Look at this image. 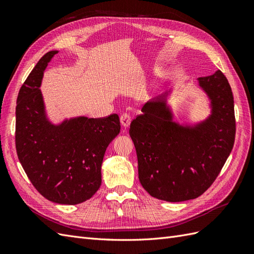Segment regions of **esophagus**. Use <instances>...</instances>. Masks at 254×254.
Here are the masks:
<instances>
[{
    "label": "esophagus",
    "instance_id": "obj_1",
    "mask_svg": "<svg viewBox=\"0 0 254 254\" xmlns=\"http://www.w3.org/2000/svg\"><path fill=\"white\" fill-rule=\"evenodd\" d=\"M120 121H121V125H122L123 127H124V128H127V127L130 125V123H131V118H130L129 114L123 113V114L121 115Z\"/></svg>",
    "mask_w": 254,
    "mask_h": 254
}]
</instances>
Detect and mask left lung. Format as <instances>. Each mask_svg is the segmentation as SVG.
Segmentation results:
<instances>
[{"instance_id":"8db88e82","label":"left lung","mask_w":254,"mask_h":254,"mask_svg":"<svg viewBox=\"0 0 254 254\" xmlns=\"http://www.w3.org/2000/svg\"><path fill=\"white\" fill-rule=\"evenodd\" d=\"M210 114L195 124H180L168 90L146 103L131 122L129 134L137 157L142 187L161 200L180 202L202 195L217 178L235 139L233 94L219 70L199 77Z\"/></svg>"}]
</instances>
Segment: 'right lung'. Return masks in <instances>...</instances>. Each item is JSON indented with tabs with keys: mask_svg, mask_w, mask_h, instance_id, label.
I'll return each mask as SVG.
<instances>
[{
	"mask_svg": "<svg viewBox=\"0 0 254 254\" xmlns=\"http://www.w3.org/2000/svg\"><path fill=\"white\" fill-rule=\"evenodd\" d=\"M58 51L38 61L21 87L16 108V148L28 179L48 200L78 204L102 184L105 151L120 133L118 114L103 119L76 117L55 124L40 90L45 68Z\"/></svg>",
	"mask_w": 254,
	"mask_h": 254,
	"instance_id": "obj_1",
	"label": "right lung"
}]
</instances>
